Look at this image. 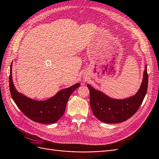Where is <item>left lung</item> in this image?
I'll list each match as a JSON object with an SVG mask.
<instances>
[{
  "instance_id": "left-lung-1",
  "label": "left lung",
  "mask_w": 159,
  "mask_h": 159,
  "mask_svg": "<svg viewBox=\"0 0 159 159\" xmlns=\"http://www.w3.org/2000/svg\"><path fill=\"white\" fill-rule=\"evenodd\" d=\"M148 84L147 65L145 66L142 83L139 90L134 96L126 98H113L88 84L90 105L93 115L100 121L108 124H117L127 120L139 109L146 96Z\"/></svg>"
}]
</instances>
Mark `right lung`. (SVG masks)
Wrapping results in <instances>:
<instances>
[{
    "instance_id": "obj_1",
    "label": "right lung",
    "mask_w": 159,
    "mask_h": 159,
    "mask_svg": "<svg viewBox=\"0 0 159 159\" xmlns=\"http://www.w3.org/2000/svg\"><path fill=\"white\" fill-rule=\"evenodd\" d=\"M9 89L12 98L24 115L35 122L53 124L57 122L66 111V104L74 91L80 86L76 83L68 88L59 91L55 96L46 100H36L18 92L12 79V63L10 66Z\"/></svg>"
}]
</instances>
